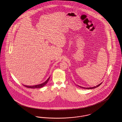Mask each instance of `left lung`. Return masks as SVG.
Instances as JSON below:
<instances>
[{"mask_svg":"<svg viewBox=\"0 0 122 122\" xmlns=\"http://www.w3.org/2000/svg\"><path fill=\"white\" fill-rule=\"evenodd\" d=\"M102 84V83H100V84H99L98 85H97L96 86H94V87H89V88H85V87H81V86H79V85H78V87H80V88H83V89H95V88H96L97 87H98V86H99L101 84Z\"/></svg>","mask_w":122,"mask_h":122,"instance_id":"obj_1","label":"left lung"}]
</instances>
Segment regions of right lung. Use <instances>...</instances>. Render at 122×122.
Listing matches in <instances>:
<instances>
[{
  "label": "right lung",
  "mask_w": 122,
  "mask_h": 122,
  "mask_svg": "<svg viewBox=\"0 0 122 122\" xmlns=\"http://www.w3.org/2000/svg\"><path fill=\"white\" fill-rule=\"evenodd\" d=\"M50 76L48 78V79L46 81L44 82V83L39 84V85H33V86H28V85H23L25 86V87H26L27 88H31V89H35V88H42V87H43L44 86L46 85L47 82H48V81L50 79Z\"/></svg>",
  "instance_id": "right-lung-1"
}]
</instances>
